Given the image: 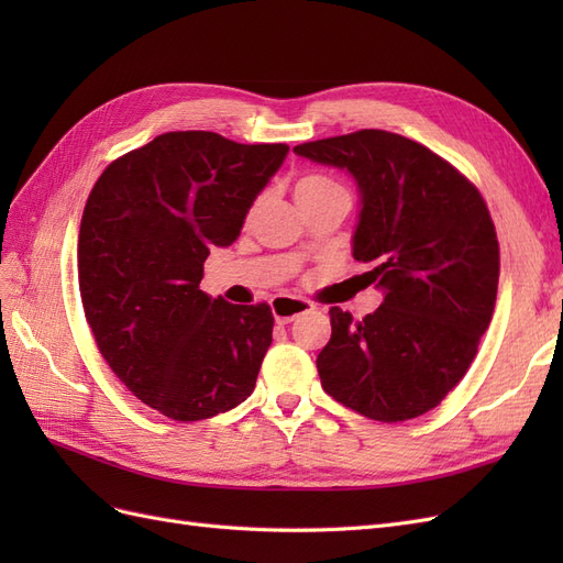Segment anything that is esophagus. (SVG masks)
<instances>
[{
	"label": "esophagus",
	"mask_w": 563,
	"mask_h": 563,
	"mask_svg": "<svg viewBox=\"0 0 563 563\" xmlns=\"http://www.w3.org/2000/svg\"><path fill=\"white\" fill-rule=\"evenodd\" d=\"M269 308H272V314H275L277 323H291L296 317L314 310V305L310 300L294 298V296H277V298H272Z\"/></svg>",
	"instance_id": "34e87169"
}]
</instances>
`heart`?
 Instances as JSON below:
<instances>
[{
  "label": "heart",
  "mask_w": 563,
  "mask_h": 563,
  "mask_svg": "<svg viewBox=\"0 0 563 563\" xmlns=\"http://www.w3.org/2000/svg\"><path fill=\"white\" fill-rule=\"evenodd\" d=\"M340 190H345V187L338 185L335 180L321 176V174H308V176L298 178V183H296V199L300 203V201H310V199L340 192Z\"/></svg>",
  "instance_id": "b5f03b06"
}]
</instances>
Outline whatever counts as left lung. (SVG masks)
Masks as SVG:
<instances>
[{"instance_id":"left-lung-1","label":"left lung","mask_w":563,"mask_h":563,"mask_svg":"<svg viewBox=\"0 0 563 563\" xmlns=\"http://www.w3.org/2000/svg\"><path fill=\"white\" fill-rule=\"evenodd\" d=\"M294 152L354 178L352 255L383 291L362 321L331 308L321 387L371 420L428 413L463 380L496 308L500 251L479 190L432 150L380 129Z\"/></svg>"}]
</instances>
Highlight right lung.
Segmentation results:
<instances>
[{
    "mask_svg": "<svg viewBox=\"0 0 563 563\" xmlns=\"http://www.w3.org/2000/svg\"><path fill=\"white\" fill-rule=\"evenodd\" d=\"M286 155L284 143L172 131L93 185L77 244L84 314L114 376L166 418H213L251 397L275 317L265 302L211 298L199 282Z\"/></svg>",
    "mask_w": 563,
    "mask_h": 563,
    "instance_id": "add662e5",
    "label": "right lung"
}]
</instances>
